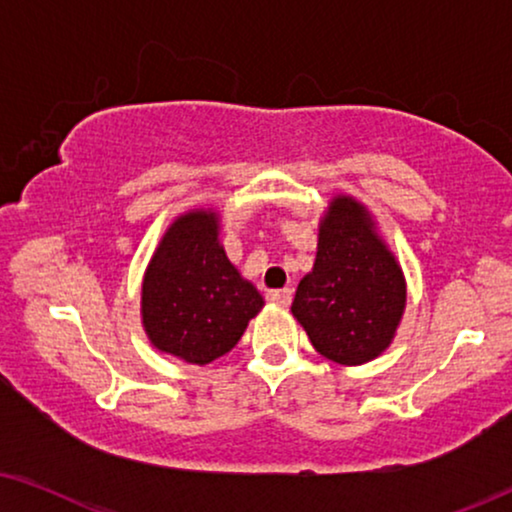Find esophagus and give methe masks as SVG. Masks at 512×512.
<instances>
[{
	"label": "esophagus",
	"mask_w": 512,
	"mask_h": 512,
	"mask_svg": "<svg viewBox=\"0 0 512 512\" xmlns=\"http://www.w3.org/2000/svg\"><path fill=\"white\" fill-rule=\"evenodd\" d=\"M291 298H293V289H277V291H270L268 293V300L272 305H279V307H289L291 305Z\"/></svg>",
	"instance_id": "obj_1"
}]
</instances>
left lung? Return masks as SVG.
Masks as SVG:
<instances>
[{
  "instance_id": "8db88e82",
  "label": "left lung",
  "mask_w": 512,
  "mask_h": 512,
  "mask_svg": "<svg viewBox=\"0 0 512 512\" xmlns=\"http://www.w3.org/2000/svg\"><path fill=\"white\" fill-rule=\"evenodd\" d=\"M405 277L359 200L338 195L319 226L317 261L300 279L291 312L314 349L342 366L373 361L394 340Z\"/></svg>"
}]
</instances>
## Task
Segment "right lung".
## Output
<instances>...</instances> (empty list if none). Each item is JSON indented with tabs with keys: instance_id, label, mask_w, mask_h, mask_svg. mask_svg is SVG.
<instances>
[{
	"instance_id": "right-lung-1",
	"label": "right lung",
	"mask_w": 512,
	"mask_h": 512,
	"mask_svg": "<svg viewBox=\"0 0 512 512\" xmlns=\"http://www.w3.org/2000/svg\"><path fill=\"white\" fill-rule=\"evenodd\" d=\"M263 296L219 242V214L193 209L174 219L142 284V324L151 345L193 366L228 354L261 312Z\"/></svg>"
}]
</instances>
